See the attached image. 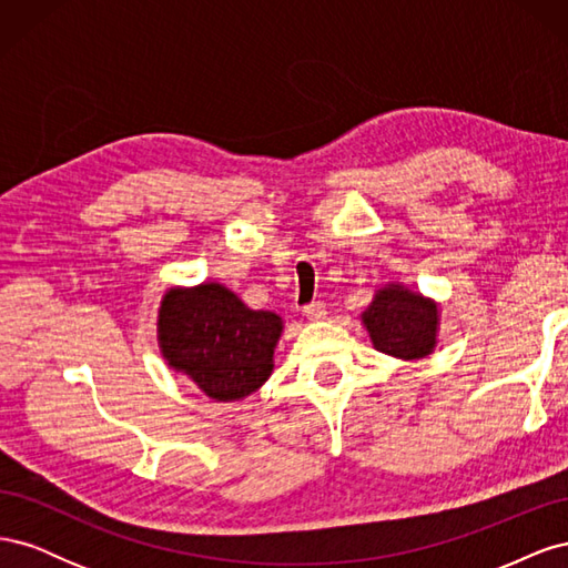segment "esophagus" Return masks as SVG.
I'll use <instances>...</instances> for the list:
<instances>
[{
    "mask_svg": "<svg viewBox=\"0 0 568 568\" xmlns=\"http://www.w3.org/2000/svg\"><path fill=\"white\" fill-rule=\"evenodd\" d=\"M303 315L307 317V320H313V322H317V320H324L326 317V307H324V303H307L305 307H303Z\"/></svg>",
    "mask_w": 568,
    "mask_h": 568,
    "instance_id": "34e87169",
    "label": "esophagus"
}]
</instances>
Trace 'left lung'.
I'll return each instance as SVG.
<instances>
[{"label":"left lung","instance_id":"left-lung-1","mask_svg":"<svg viewBox=\"0 0 568 568\" xmlns=\"http://www.w3.org/2000/svg\"><path fill=\"white\" fill-rule=\"evenodd\" d=\"M363 322L379 353L417 359L434 351L438 307L419 294L390 284L374 296L372 305L363 313Z\"/></svg>","mask_w":568,"mask_h":568}]
</instances>
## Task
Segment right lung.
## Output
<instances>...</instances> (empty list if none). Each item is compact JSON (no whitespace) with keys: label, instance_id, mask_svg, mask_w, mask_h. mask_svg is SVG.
<instances>
[{"label":"right lung","instance_id":"1","mask_svg":"<svg viewBox=\"0 0 568 568\" xmlns=\"http://www.w3.org/2000/svg\"><path fill=\"white\" fill-rule=\"evenodd\" d=\"M282 317L251 311L222 284L168 291L159 341L170 367L184 372L209 398H246L272 374Z\"/></svg>","mask_w":568,"mask_h":568}]
</instances>
